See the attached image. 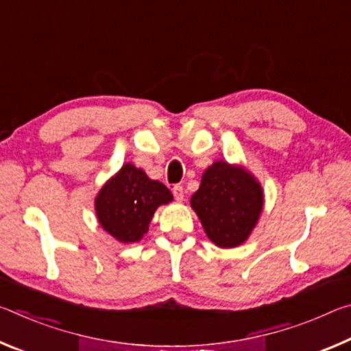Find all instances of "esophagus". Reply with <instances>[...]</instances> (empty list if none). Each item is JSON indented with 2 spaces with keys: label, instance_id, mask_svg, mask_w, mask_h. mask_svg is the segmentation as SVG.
I'll return each instance as SVG.
<instances>
[{
  "label": "esophagus",
  "instance_id": "34e87169",
  "mask_svg": "<svg viewBox=\"0 0 351 351\" xmlns=\"http://www.w3.org/2000/svg\"><path fill=\"white\" fill-rule=\"evenodd\" d=\"M171 192H173L175 199H178V201L184 199V193H186V192H184V187L180 186V184H175L173 189H171Z\"/></svg>",
  "mask_w": 351,
  "mask_h": 351
}]
</instances>
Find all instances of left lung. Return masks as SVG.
Here are the masks:
<instances>
[{"label": "left lung", "instance_id": "obj_1", "mask_svg": "<svg viewBox=\"0 0 351 351\" xmlns=\"http://www.w3.org/2000/svg\"><path fill=\"white\" fill-rule=\"evenodd\" d=\"M190 204L217 246L234 247L246 241L257 224L263 192L246 170L218 161L204 171Z\"/></svg>", "mask_w": 351, "mask_h": 351}]
</instances>
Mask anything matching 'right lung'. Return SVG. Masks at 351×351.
I'll use <instances>...</instances> for the list:
<instances>
[{"instance_id":"1","label":"right lung","mask_w":351,"mask_h":351,"mask_svg":"<svg viewBox=\"0 0 351 351\" xmlns=\"http://www.w3.org/2000/svg\"><path fill=\"white\" fill-rule=\"evenodd\" d=\"M171 199V192L162 182L125 164L99 192L96 212L106 232L122 243H134L148 232L154 210Z\"/></svg>"}]
</instances>
